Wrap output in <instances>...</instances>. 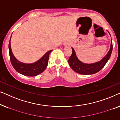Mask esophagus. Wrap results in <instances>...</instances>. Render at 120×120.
<instances>
[{
	"label": "esophagus",
	"instance_id": "34e87169",
	"mask_svg": "<svg viewBox=\"0 0 120 120\" xmlns=\"http://www.w3.org/2000/svg\"><path fill=\"white\" fill-rule=\"evenodd\" d=\"M69 44L68 43H65V44H64V45H68Z\"/></svg>",
	"mask_w": 120,
	"mask_h": 120
}]
</instances>
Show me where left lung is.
Instances as JSON below:
<instances>
[{
  "label": "left lung",
  "mask_w": 120,
  "mask_h": 120,
  "mask_svg": "<svg viewBox=\"0 0 120 120\" xmlns=\"http://www.w3.org/2000/svg\"><path fill=\"white\" fill-rule=\"evenodd\" d=\"M72 54L68 59V64L74 71L77 73L84 75H93L103 68L110 59L111 52L112 50V43L111 40L110 49L104 58L100 61L92 64H85L78 59L76 53L73 48L72 47Z\"/></svg>",
  "instance_id": "obj_1"
}]
</instances>
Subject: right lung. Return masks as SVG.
I'll return each instance as SVG.
<instances>
[{
  "instance_id": "obj_1",
  "label": "right lung",
  "mask_w": 120,
  "mask_h": 120,
  "mask_svg": "<svg viewBox=\"0 0 120 120\" xmlns=\"http://www.w3.org/2000/svg\"><path fill=\"white\" fill-rule=\"evenodd\" d=\"M11 38L9 44V49L10 61L15 70L21 75L29 77L36 76L46 68L48 63L49 56L52 50L47 52L41 59L31 64H26L18 61L13 54L11 47Z\"/></svg>"
}]
</instances>
